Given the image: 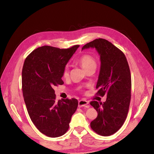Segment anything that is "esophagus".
Segmentation results:
<instances>
[{
  "instance_id": "obj_1",
  "label": "esophagus",
  "mask_w": 154,
  "mask_h": 154,
  "mask_svg": "<svg viewBox=\"0 0 154 154\" xmlns=\"http://www.w3.org/2000/svg\"><path fill=\"white\" fill-rule=\"evenodd\" d=\"M88 104H89V102H88L87 100H79V102H78V106L79 108L81 107H83V106H85V107H89V105H88Z\"/></svg>"
}]
</instances>
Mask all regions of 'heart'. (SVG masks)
Wrapping results in <instances>:
<instances>
[{
  "label": "heart",
  "mask_w": 154,
  "mask_h": 154,
  "mask_svg": "<svg viewBox=\"0 0 154 154\" xmlns=\"http://www.w3.org/2000/svg\"><path fill=\"white\" fill-rule=\"evenodd\" d=\"M78 61L81 65V66L85 71L90 69L97 67V61L94 58L89 54H84L81 56ZM69 76V67L67 65L65 67L63 71V77L64 78H67Z\"/></svg>",
  "instance_id": "obj_1"
}]
</instances>
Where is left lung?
<instances>
[{
    "mask_svg": "<svg viewBox=\"0 0 154 154\" xmlns=\"http://www.w3.org/2000/svg\"><path fill=\"white\" fill-rule=\"evenodd\" d=\"M95 48L100 57V69L96 89L97 95H106L103 103L91 101L97 117L91 128L98 134L109 136L119 130L125 121L131 99V75L123 52L105 39L85 44L82 50Z\"/></svg>",
    "mask_w": 154,
    "mask_h": 154,
    "instance_id": "8db88e82",
    "label": "left lung"
}]
</instances>
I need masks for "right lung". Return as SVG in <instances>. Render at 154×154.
<instances>
[{
	"label": "right lung",
	"instance_id": "1",
	"mask_svg": "<svg viewBox=\"0 0 154 154\" xmlns=\"http://www.w3.org/2000/svg\"><path fill=\"white\" fill-rule=\"evenodd\" d=\"M79 46L38 48L28 55L23 65L22 89L28 114L39 131L51 138L66 133L78 106L75 99L57 102L54 88L63 84V71Z\"/></svg>",
	"mask_w": 154,
	"mask_h": 154
}]
</instances>
